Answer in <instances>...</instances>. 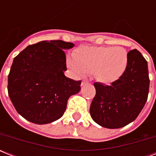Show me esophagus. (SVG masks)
I'll return each instance as SVG.
<instances>
[{
  "label": "esophagus",
  "instance_id": "1",
  "mask_svg": "<svg viewBox=\"0 0 156 156\" xmlns=\"http://www.w3.org/2000/svg\"><path fill=\"white\" fill-rule=\"evenodd\" d=\"M87 83H88V81L87 80H83V82H82V86L86 85V84H87Z\"/></svg>",
  "mask_w": 156,
  "mask_h": 156
}]
</instances>
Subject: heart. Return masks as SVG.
<instances>
[{"label": "heart", "mask_w": 156, "mask_h": 156, "mask_svg": "<svg viewBox=\"0 0 156 156\" xmlns=\"http://www.w3.org/2000/svg\"><path fill=\"white\" fill-rule=\"evenodd\" d=\"M129 64L128 52L122 47H80L73 56L67 57V66L74 74L94 73L101 83L118 80Z\"/></svg>", "instance_id": "obj_1"}]
</instances>
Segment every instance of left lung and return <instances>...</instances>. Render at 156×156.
Returning <instances> with one entry per match:
<instances>
[{
    "label": "left lung",
    "instance_id": "8db88e82",
    "mask_svg": "<svg viewBox=\"0 0 156 156\" xmlns=\"http://www.w3.org/2000/svg\"><path fill=\"white\" fill-rule=\"evenodd\" d=\"M129 64L118 80L105 86L95 83V96L90 107L93 121L104 128L118 129L135 120L149 92L147 61L139 51L128 52Z\"/></svg>",
    "mask_w": 156,
    "mask_h": 156
}]
</instances>
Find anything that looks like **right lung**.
I'll return each instance as SVG.
<instances>
[{"mask_svg": "<svg viewBox=\"0 0 156 156\" xmlns=\"http://www.w3.org/2000/svg\"><path fill=\"white\" fill-rule=\"evenodd\" d=\"M74 46L62 40L29 45L13 59L8 76V94L26 120L44 125L63 116L68 99L81 90V81L66 78L65 49Z\"/></svg>", "mask_w": 156, "mask_h": 156, "instance_id": "obj_1", "label": "right lung"}]
</instances>
